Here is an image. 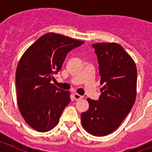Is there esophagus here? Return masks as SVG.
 Returning <instances> with one entry per match:
<instances>
[{"mask_svg": "<svg viewBox=\"0 0 152 152\" xmlns=\"http://www.w3.org/2000/svg\"><path fill=\"white\" fill-rule=\"evenodd\" d=\"M73 96H74V98H75V100H80V99H82V98H83V96L78 94H74Z\"/></svg>", "mask_w": 152, "mask_h": 152, "instance_id": "34e87169", "label": "esophagus"}]
</instances>
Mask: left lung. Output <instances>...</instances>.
I'll use <instances>...</instances> for the list:
<instances>
[{
	"instance_id": "1",
	"label": "left lung",
	"mask_w": 152,
	"mask_h": 152,
	"mask_svg": "<svg viewBox=\"0 0 152 152\" xmlns=\"http://www.w3.org/2000/svg\"><path fill=\"white\" fill-rule=\"evenodd\" d=\"M92 47L103 87L97 100L88 98L89 108L80 117L88 133L104 136L119 127L133 107L137 68L133 59L119 44L96 43Z\"/></svg>"
}]
</instances>
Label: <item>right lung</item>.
<instances>
[{
  "label": "right lung",
  "mask_w": 152,
  "mask_h": 152,
  "mask_svg": "<svg viewBox=\"0 0 152 152\" xmlns=\"http://www.w3.org/2000/svg\"><path fill=\"white\" fill-rule=\"evenodd\" d=\"M84 42L56 33H46L24 52L16 72L17 103L29 126L44 132L59 122L71 101L69 92L50 81L61 70L67 54Z\"/></svg>",
  "instance_id": "1"
}]
</instances>
